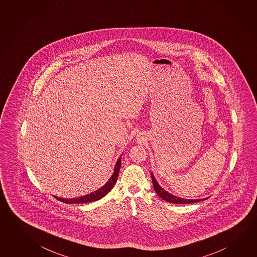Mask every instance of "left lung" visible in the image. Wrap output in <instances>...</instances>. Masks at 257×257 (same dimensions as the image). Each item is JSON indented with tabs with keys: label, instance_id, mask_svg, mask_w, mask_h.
<instances>
[{
	"label": "left lung",
	"instance_id": "1",
	"mask_svg": "<svg viewBox=\"0 0 257 257\" xmlns=\"http://www.w3.org/2000/svg\"><path fill=\"white\" fill-rule=\"evenodd\" d=\"M151 178H152L153 187H154L156 193L163 200L168 201V202H170V203H173V204H192V203L200 202V201H204L208 198V197H205V198H201V199H186V198H182V197H179V196H174L172 194L166 191L164 188H162V187H160V185L156 180L153 173H151Z\"/></svg>",
	"mask_w": 257,
	"mask_h": 257
}]
</instances>
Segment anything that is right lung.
I'll use <instances>...</instances> for the list:
<instances>
[{
    "mask_svg": "<svg viewBox=\"0 0 257 257\" xmlns=\"http://www.w3.org/2000/svg\"><path fill=\"white\" fill-rule=\"evenodd\" d=\"M121 166V156L119 157V159H117L115 168H114V172L112 174L110 178L107 180V183L100 187L98 190L92 192L90 194H88L86 196H79L76 198H70V199H66V198H60L58 196H55L58 200L66 203V204H79V203H89V202H93L97 201L100 198H102L103 196H106L108 192L111 190L114 185L117 182V177H118V172L120 169Z\"/></svg>",
    "mask_w": 257,
    "mask_h": 257,
    "instance_id": "add662e5",
    "label": "right lung"
}]
</instances>
